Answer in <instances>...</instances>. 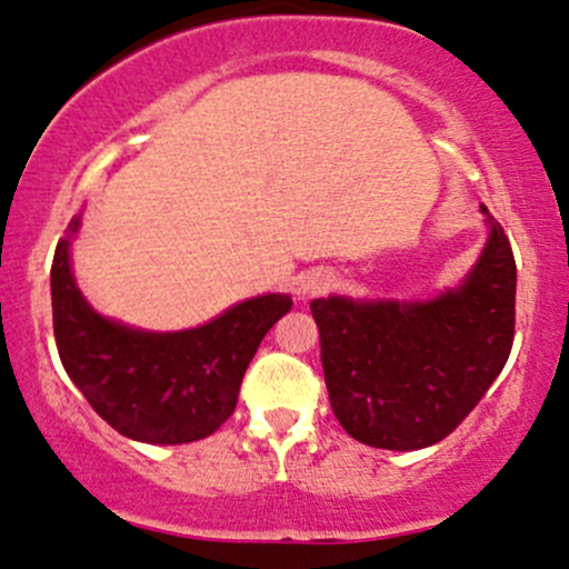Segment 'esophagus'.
Returning <instances> with one entry per match:
<instances>
[{"mask_svg": "<svg viewBox=\"0 0 569 569\" xmlns=\"http://www.w3.org/2000/svg\"><path fill=\"white\" fill-rule=\"evenodd\" d=\"M335 272L332 270H310L299 278V295L302 297H318L323 291H329L335 286Z\"/></svg>", "mask_w": 569, "mask_h": 569, "instance_id": "34e87169", "label": "esophagus"}]
</instances>
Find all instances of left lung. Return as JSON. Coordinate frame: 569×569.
I'll return each instance as SVG.
<instances>
[{"instance_id":"left-lung-1","label":"left lung","mask_w":569,"mask_h":569,"mask_svg":"<svg viewBox=\"0 0 569 569\" xmlns=\"http://www.w3.org/2000/svg\"><path fill=\"white\" fill-rule=\"evenodd\" d=\"M483 210L489 240L457 289L432 299L323 297L310 302L337 421L386 451L440 442L489 391L516 329V259Z\"/></svg>"}]
</instances>
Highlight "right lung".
<instances>
[{"label":"right lung","instance_id":"right-lung-1","mask_svg":"<svg viewBox=\"0 0 569 569\" xmlns=\"http://www.w3.org/2000/svg\"><path fill=\"white\" fill-rule=\"evenodd\" d=\"M80 216L59 240L51 267L53 335L67 376L116 432L151 446L213 435L234 413L242 376L289 295L237 302L213 321L148 332L99 316L74 283L70 246Z\"/></svg>","mask_w":569,"mask_h":569}]
</instances>
